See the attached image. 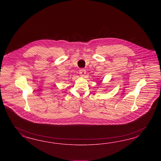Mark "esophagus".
Returning a JSON list of instances; mask_svg holds the SVG:
<instances>
[{
	"label": "esophagus",
	"instance_id": "1",
	"mask_svg": "<svg viewBox=\"0 0 161 161\" xmlns=\"http://www.w3.org/2000/svg\"><path fill=\"white\" fill-rule=\"evenodd\" d=\"M86 70L84 69H80V71H79V73H80V75L81 77H84L85 75V74H86Z\"/></svg>",
	"mask_w": 161,
	"mask_h": 161
}]
</instances>
